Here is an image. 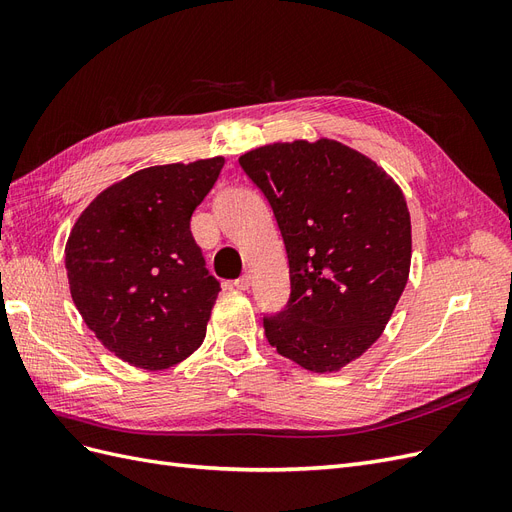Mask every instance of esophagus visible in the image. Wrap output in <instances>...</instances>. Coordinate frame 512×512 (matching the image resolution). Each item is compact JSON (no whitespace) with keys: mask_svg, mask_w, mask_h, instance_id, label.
Instances as JSON below:
<instances>
[{"mask_svg":"<svg viewBox=\"0 0 512 512\" xmlns=\"http://www.w3.org/2000/svg\"><path fill=\"white\" fill-rule=\"evenodd\" d=\"M252 286V277L250 275H241L239 280H235V288L237 290H250Z\"/></svg>","mask_w":512,"mask_h":512,"instance_id":"1","label":"esophagus"}]
</instances>
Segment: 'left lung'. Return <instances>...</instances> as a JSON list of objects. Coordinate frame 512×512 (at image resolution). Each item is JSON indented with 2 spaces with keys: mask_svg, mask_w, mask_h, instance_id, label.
<instances>
[{
  "mask_svg": "<svg viewBox=\"0 0 512 512\" xmlns=\"http://www.w3.org/2000/svg\"><path fill=\"white\" fill-rule=\"evenodd\" d=\"M290 267V299L265 316L269 344L307 371H339L376 342L408 284L412 228L404 192L363 153L331 138L243 153Z\"/></svg>",
  "mask_w": 512,
  "mask_h": 512,
  "instance_id": "obj_1",
  "label": "left lung"
}]
</instances>
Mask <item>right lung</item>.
I'll return each instance as SVG.
<instances>
[{
  "instance_id": "1",
  "label": "right lung",
  "mask_w": 512,
  "mask_h": 512,
  "mask_svg": "<svg viewBox=\"0 0 512 512\" xmlns=\"http://www.w3.org/2000/svg\"><path fill=\"white\" fill-rule=\"evenodd\" d=\"M224 158L149 166L100 192L66 243L72 301L106 350L141 369L190 356L207 333L220 282L190 220Z\"/></svg>"
}]
</instances>
